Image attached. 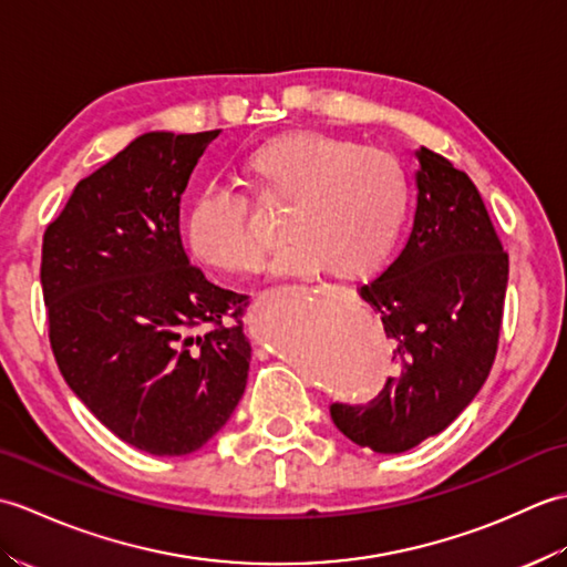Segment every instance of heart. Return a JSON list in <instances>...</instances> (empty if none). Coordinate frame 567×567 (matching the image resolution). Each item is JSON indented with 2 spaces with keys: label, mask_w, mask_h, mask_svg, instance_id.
Instances as JSON below:
<instances>
[{
  "label": "heart",
  "mask_w": 567,
  "mask_h": 567,
  "mask_svg": "<svg viewBox=\"0 0 567 567\" xmlns=\"http://www.w3.org/2000/svg\"><path fill=\"white\" fill-rule=\"evenodd\" d=\"M240 177L256 195L285 207V240L272 256L275 275H311L329 268L353 280L375 272L400 238L412 183L404 163L353 138L292 131L252 148ZM187 246L226 272L258 265L265 240L248 219L246 197L209 183L192 199L185 219Z\"/></svg>",
  "instance_id": "heart-1"
}]
</instances>
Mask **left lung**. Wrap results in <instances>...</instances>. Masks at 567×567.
Masks as SVG:
<instances>
[{
	"mask_svg": "<svg viewBox=\"0 0 567 567\" xmlns=\"http://www.w3.org/2000/svg\"><path fill=\"white\" fill-rule=\"evenodd\" d=\"M416 161L412 234L360 287L392 341L396 372L368 406L331 404L346 439L388 455L436 436L475 400L495 363L509 277L473 179L429 148Z\"/></svg>",
	"mask_w": 567,
	"mask_h": 567,
	"instance_id": "1",
	"label": "left lung"
}]
</instances>
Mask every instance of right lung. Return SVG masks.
I'll use <instances>...</instances> for the list:
<instances>
[{
	"instance_id": "1",
	"label": "right lung",
	"mask_w": 567,
	"mask_h": 567,
	"mask_svg": "<svg viewBox=\"0 0 567 567\" xmlns=\"http://www.w3.org/2000/svg\"><path fill=\"white\" fill-rule=\"evenodd\" d=\"M216 136L134 138L80 179L43 236L58 368L114 436L151 455L202 449L248 382L246 297L192 268L179 238V197Z\"/></svg>"
}]
</instances>
